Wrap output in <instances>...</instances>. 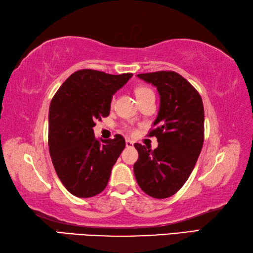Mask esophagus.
Wrapping results in <instances>:
<instances>
[{"label": "esophagus", "instance_id": "esophagus-1", "mask_svg": "<svg viewBox=\"0 0 253 253\" xmlns=\"http://www.w3.org/2000/svg\"><path fill=\"white\" fill-rule=\"evenodd\" d=\"M132 146H134V142H132V141L129 140V139H127V140H126V147H127V148H131Z\"/></svg>", "mask_w": 253, "mask_h": 253}]
</instances>
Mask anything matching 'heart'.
<instances>
[{"instance_id": "b5f03b06", "label": "heart", "mask_w": 253, "mask_h": 253, "mask_svg": "<svg viewBox=\"0 0 253 253\" xmlns=\"http://www.w3.org/2000/svg\"><path fill=\"white\" fill-rule=\"evenodd\" d=\"M150 93H153L151 91V89H149L148 87H145V86H139L137 87V88L135 89V94H136V97L138 100H140L141 98H144L146 95H148Z\"/></svg>"}]
</instances>
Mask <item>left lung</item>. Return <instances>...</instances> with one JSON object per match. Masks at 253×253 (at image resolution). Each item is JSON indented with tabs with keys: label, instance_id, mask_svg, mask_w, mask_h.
Returning a JSON list of instances; mask_svg holds the SVG:
<instances>
[{
	"label": "left lung",
	"instance_id": "left-lung-1",
	"mask_svg": "<svg viewBox=\"0 0 253 253\" xmlns=\"http://www.w3.org/2000/svg\"><path fill=\"white\" fill-rule=\"evenodd\" d=\"M157 87L160 96L158 116L149 136L158 147L135 144L138 160L134 165L141 190L157 199L168 198L189 178L204 145V104L196 88L176 72L160 71L137 75Z\"/></svg>",
	"mask_w": 253,
	"mask_h": 253
}]
</instances>
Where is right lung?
<instances>
[{
    "label": "right lung",
    "mask_w": 253,
    "mask_h": 253,
    "mask_svg": "<svg viewBox=\"0 0 253 253\" xmlns=\"http://www.w3.org/2000/svg\"><path fill=\"white\" fill-rule=\"evenodd\" d=\"M131 76L81 70L54 95L48 113L49 155L58 178L72 195L89 198L106 188L126 142L118 134L114 139H96L93 127L108 116L113 95Z\"/></svg>",
    "instance_id": "right-lung-1"
}]
</instances>
